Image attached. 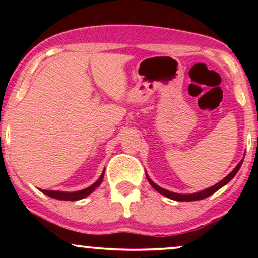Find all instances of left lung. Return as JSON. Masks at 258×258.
<instances>
[{"label": "left lung", "instance_id": "obj_1", "mask_svg": "<svg viewBox=\"0 0 258 258\" xmlns=\"http://www.w3.org/2000/svg\"><path fill=\"white\" fill-rule=\"evenodd\" d=\"M242 161H244V160H241V161L239 162L238 165H236V167L234 168L232 172L228 174L227 177H224V178L222 179V180H220V182H218V183H216L215 185L210 186V188L204 189V190L198 191V193H193V194L173 193V191H170V190H167V189L161 188V186H159L158 184H156V183H154L153 180L149 178V176H148L147 172H146V176H147V178H148V182L150 183V185H152L156 191H159L160 194L165 195V197L168 198V199H172V200H176V201H195V200L205 199V198L210 197V195H212L214 193H216V191H217L218 189H221L222 186L226 185L227 183H229L230 180L234 178V176H235V174L238 173V171L240 170V167H241V165H242Z\"/></svg>", "mask_w": 258, "mask_h": 258}]
</instances>
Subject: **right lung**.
<instances>
[{
    "instance_id": "right-lung-1",
    "label": "right lung",
    "mask_w": 258,
    "mask_h": 258,
    "mask_svg": "<svg viewBox=\"0 0 258 258\" xmlns=\"http://www.w3.org/2000/svg\"><path fill=\"white\" fill-rule=\"evenodd\" d=\"M104 171L103 170L102 174L93 184L87 186V188L82 189V190H78V191H59V190H44V189H40L43 194L48 195V197L53 198V199H58V200H65V201H76V200H81L84 198L88 197L91 193H93L97 188L100 185L103 178H104Z\"/></svg>"
}]
</instances>
